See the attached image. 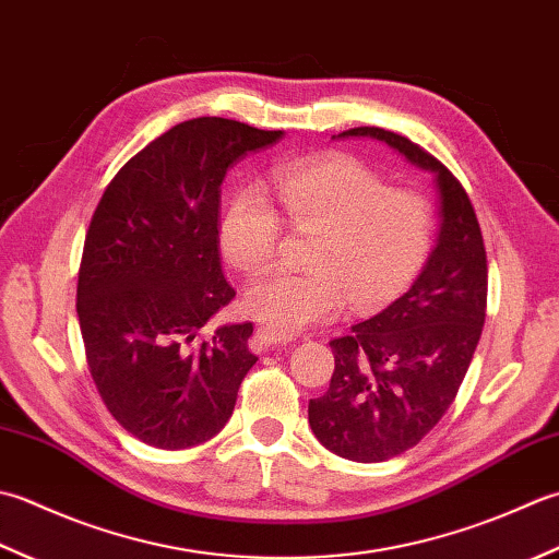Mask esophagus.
Segmentation results:
<instances>
[{
    "instance_id": "34e87169",
    "label": "esophagus",
    "mask_w": 559,
    "mask_h": 559,
    "mask_svg": "<svg viewBox=\"0 0 559 559\" xmlns=\"http://www.w3.org/2000/svg\"><path fill=\"white\" fill-rule=\"evenodd\" d=\"M255 340L260 345H287L292 343V335H284V333H277V330H272L267 325H260L255 330Z\"/></svg>"
}]
</instances>
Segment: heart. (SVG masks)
<instances>
[{
    "label": "heart",
    "mask_w": 559,
    "mask_h": 559,
    "mask_svg": "<svg viewBox=\"0 0 559 559\" xmlns=\"http://www.w3.org/2000/svg\"><path fill=\"white\" fill-rule=\"evenodd\" d=\"M275 195L294 229L318 231L311 270H275L246 292L248 316L284 335L330 321L347 299L355 311L395 299L435 248V204L415 190L389 188L357 158L282 166ZM219 241L224 255L248 275L275 260L282 219L263 188L236 192L222 216Z\"/></svg>",
    "instance_id": "1"
}]
</instances>
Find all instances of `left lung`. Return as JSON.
<instances>
[{
    "mask_svg": "<svg viewBox=\"0 0 559 559\" xmlns=\"http://www.w3.org/2000/svg\"><path fill=\"white\" fill-rule=\"evenodd\" d=\"M337 136L389 144L435 176L439 195L437 243L423 272L401 299L330 343V389L309 403V425L328 451L379 463L413 449L459 393L485 325L487 255L468 195L435 156L381 128Z\"/></svg>",
    "mask_w": 559,
    "mask_h": 559,
    "instance_id": "8db88e82",
    "label": "left lung"
}]
</instances>
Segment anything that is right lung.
Here are the masks:
<instances>
[{
	"instance_id": "1",
	"label": "right lung",
	"mask_w": 559,
	"mask_h": 559,
	"mask_svg": "<svg viewBox=\"0 0 559 559\" xmlns=\"http://www.w3.org/2000/svg\"><path fill=\"white\" fill-rule=\"evenodd\" d=\"M282 136L226 118L180 122L118 170L91 219L76 284L88 369L110 415L150 447L219 435L258 361L250 323L195 337L236 296L219 258L226 170Z\"/></svg>"
}]
</instances>
